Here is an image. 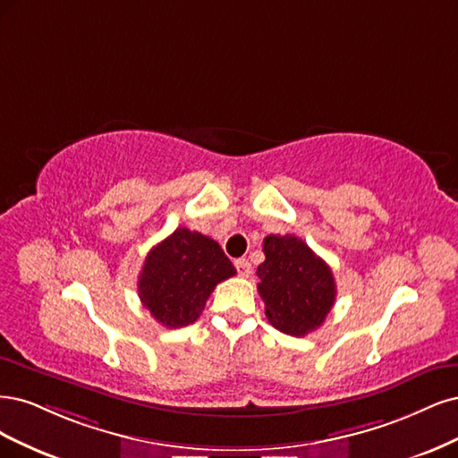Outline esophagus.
I'll list each match as a JSON object with an SVG mask.
<instances>
[{"label":"esophagus","instance_id":"esophagus-1","mask_svg":"<svg viewBox=\"0 0 458 458\" xmlns=\"http://www.w3.org/2000/svg\"><path fill=\"white\" fill-rule=\"evenodd\" d=\"M235 270L242 277H249L250 276V262L247 259H238L235 260Z\"/></svg>","mask_w":458,"mask_h":458}]
</instances>
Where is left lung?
<instances>
[{"mask_svg": "<svg viewBox=\"0 0 458 458\" xmlns=\"http://www.w3.org/2000/svg\"><path fill=\"white\" fill-rule=\"evenodd\" d=\"M262 250L267 259L257 268V276L268 321L291 336H304L318 329L336 297L327 262L289 233L267 235Z\"/></svg>", "mask_w": 458, "mask_h": 458, "instance_id": "left-lung-1", "label": "left lung"}]
</instances>
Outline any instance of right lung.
Returning a JSON list of instances; mask_svg holds the SVG:
<instances>
[{
  "label": "right lung",
  "instance_id": "obj_1",
  "mask_svg": "<svg viewBox=\"0 0 458 458\" xmlns=\"http://www.w3.org/2000/svg\"><path fill=\"white\" fill-rule=\"evenodd\" d=\"M233 274V264L215 240L176 228L146 255L139 297L164 327H184L201 316L216 284Z\"/></svg>",
  "mask_w": 458,
  "mask_h": 458
}]
</instances>
